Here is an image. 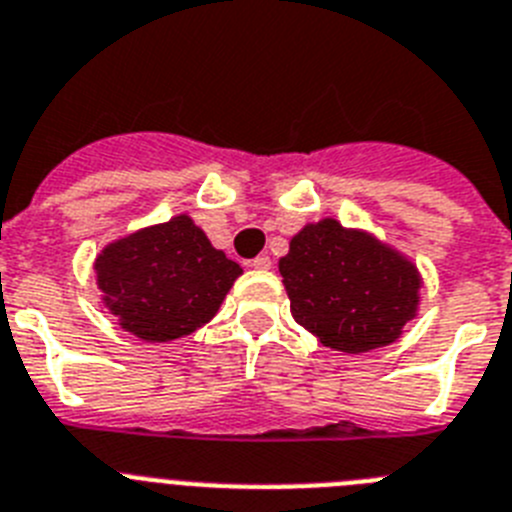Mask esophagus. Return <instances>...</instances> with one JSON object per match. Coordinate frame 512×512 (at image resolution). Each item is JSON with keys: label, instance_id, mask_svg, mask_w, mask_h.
Wrapping results in <instances>:
<instances>
[{"label": "esophagus", "instance_id": "34e87169", "mask_svg": "<svg viewBox=\"0 0 512 512\" xmlns=\"http://www.w3.org/2000/svg\"><path fill=\"white\" fill-rule=\"evenodd\" d=\"M252 268L255 270H270V265H273V262H270V257L268 255H257L255 260L250 262Z\"/></svg>", "mask_w": 512, "mask_h": 512}]
</instances>
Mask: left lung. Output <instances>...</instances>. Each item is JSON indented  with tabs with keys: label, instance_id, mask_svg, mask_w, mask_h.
<instances>
[{
	"label": "left lung",
	"instance_id": "8db88e82",
	"mask_svg": "<svg viewBox=\"0 0 512 512\" xmlns=\"http://www.w3.org/2000/svg\"><path fill=\"white\" fill-rule=\"evenodd\" d=\"M293 319L340 353L391 345L417 314V265L389 244L340 221L306 224L281 257Z\"/></svg>",
	"mask_w": 512,
	"mask_h": 512
}]
</instances>
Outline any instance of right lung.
I'll use <instances>...</instances> for the list:
<instances>
[{"mask_svg":"<svg viewBox=\"0 0 512 512\" xmlns=\"http://www.w3.org/2000/svg\"><path fill=\"white\" fill-rule=\"evenodd\" d=\"M102 304L139 340L170 342L211 322L242 268L180 213L115 239L95 260Z\"/></svg>","mask_w":512,"mask_h":512,"instance_id":"right-lung-1","label":"right lung"}]
</instances>
